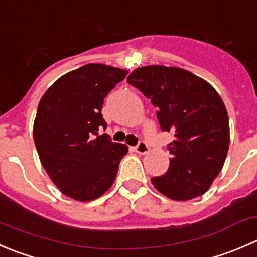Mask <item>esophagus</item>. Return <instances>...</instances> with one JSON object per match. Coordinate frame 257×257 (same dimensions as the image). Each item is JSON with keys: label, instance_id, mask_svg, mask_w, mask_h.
<instances>
[{"label": "esophagus", "instance_id": "obj_1", "mask_svg": "<svg viewBox=\"0 0 257 257\" xmlns=\"http://www.w3.org/2000/svg\"><path fill=\"white\" fill-rule=\"evenodd\" d=\"M134 149L138 154H147L149 152V147L146 142H139V144Z\"/></svg>", "mask_w": 257, "mask_h": 257}]
</instances>
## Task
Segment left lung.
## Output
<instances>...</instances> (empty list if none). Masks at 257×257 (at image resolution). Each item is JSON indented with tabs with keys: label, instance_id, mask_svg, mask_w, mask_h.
I'll return each mask as SVG.
<instances>
[{
	"label": "left lung",
	"instance_id": "1",
	"mask_svg": "<svg viewBox=\"0 0 257 257\" xmlns=\"http://www.w3.org/2000/svg\"><path fill=\"white\" fill-rule=\"evenodd\" d=\"M157 108L162 131L171 132L168 171L152 184L174 201L202 196L222 169L230 146L226 106L210 83L181 68L149 65L126 78Z\"/></svg>",
	"mask_w": 257,
	"mask_h": 257
}]
</instances>
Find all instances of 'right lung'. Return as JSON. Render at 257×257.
<instances>
[{
    "label": "right lung",
    "instance_id": "obj_1",
    "mask_svg": "<svg viewBox=\"0 0 257 257\" xmlns=\"http://www.w3.org/2000/svg\"><path fill=\"white\" fill-rule=\"evenodd\" d=\"M128 71L86 64L57 79L42 95L34 121L40 161L55 186L68 197L89 202L115 181L128 146L114 143L101 115L104 98Z\"/></svg>",
    "mask_w": 257,
    "mask_h": 257
}]
</instances>
